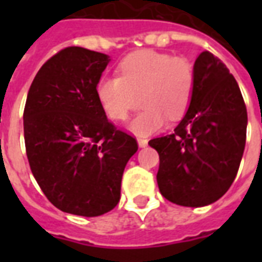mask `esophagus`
Returning <instances> with one entry per match:
<instances>
[{"label": "esophagus", "instance_id": "obj_1", "mask_svg": "<svg viewBox=\"0 0 262 262\" xmlns=\"http://www.w3.org/2000/svg\"><path fill=\"white\" fill-rule=\"evenodd\" d=\"M137 143H139V147L140 148H145L148 145V140L147 139H137Z\"/></svg>", "mask_w": 262, "mask_h": 262}]
</instances>
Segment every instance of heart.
I'll use <instances>...</instances> for the list:
<instances>
[{"instance_id": "heart-1", "label": "heart", "mask_w": 262, "mask_h": 262, "mask_svg": "<svg viewBox=\"0 0 262 262\" xmlns=\"http://www.w3.org/2000/svg\"><path fill=\"white\" fill-rule=\"evenodd\" d=\"M118 76L102 77L95 95L103 113L113 121L127 118L135 95L144 107L127 125L137 136H149L164 126L167 117L182 118L194 92V69L185 57L154 50L127 54L118 63Z\"/></svg>"}]
</instances>
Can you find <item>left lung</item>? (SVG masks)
Instances as JSON below:
<instances>
[{"instance_id":"left-lung-1","label":"left lung","mask_w":262,"mask_h":262,"mask_svg":"<svg viewBox=\"0 0 262 262\" xmlns=\"http://www.w3.org/2000/svg\"><path fill=\"white\" fill-rule=\"evenodd\" d=\"M190 106L172 135L149 145L159 154L158 186L182 207H205L230 189L239 168L248 111L236 80L217 57L203 51L194 62Z\"/></svg>"}]
</instances>
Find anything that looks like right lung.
Here are the masks:
<instances>
[{"label":"right lung","instance_id":"right-lung-1","mask_svg":"<svg viewBox=\"0 0 262 262\" xmlns=\"http://www.w3.org/2000/svg\"><path fill=\"white\" fill-rule=\"evenodd\" d=\"M110 62L103 53L67 47L45 62L24 107L31 171L62 212L94 217L121 199L125 166L137 141L107 119L95 87Z\"/></svg>","mask_w":262,"mask_h":262}]
</instances>
